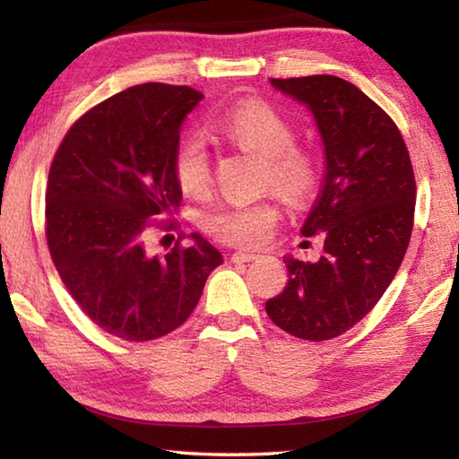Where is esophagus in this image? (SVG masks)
I'll use <instances>...</instances> for the list:
<instances>
[{
  "label": "esophagus",
  "mask_w": 459,
  "mask_h": 459,
  "mask_svg": "<svg viewBox=\"0 0 459 459\" xmlns=\"http://www.w3.org/2000/svg\"><path fill=\"white\" fill-rule=\"evenodd\" d=\"M261 255L259 253H251V251H237L235 255H232V261L235 263H248V261H255L259 259Z\"/></svg>",
  "instance_id": "1"
}]
</instances>
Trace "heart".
I'll return each mask as SVG.
<instances>
[{
	"mask_svg": "<svg viewBox=\"0 0 459 459\" xmlns=\"http://www.w3.org/2000/svg\"><path fill=\"white\" fill-rule=\"evenodd\" d=\"M212 134L238 150L265 158L263 186L291 204L306 202L320 182V161L314 152L293 145V123L267 103L251 100L214 121ZM174 176L184 194L200 198L211 188L212 161L202 139L186 137L174 153ZM279 208L273 200L232 202L202 219V229L214 238L237 247H261L273 235Z\"/></svg>",
	"mask_w": 459,
	"mask_h": 459,
	"instance_id": "b5f03b06",
	"label": "heart"
}]
</instances>
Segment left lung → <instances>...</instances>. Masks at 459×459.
Masks as SVG:
<instances>
[{
    "label": "left lung",
    "mask_w": 459,
    "mask_h": 459,
    "mask_svg": "<svg viewBox=\"0 0 459 459\" xmlns=\"http://www.w3.org/2000/svg\"><path fill=\"white\" fill-rule=\"evenodd\" d=\"M314 115L325 174L301 235L324 238L316 263L285 255V290L265 309L291 336L336 338L383 298L405 257L415 176L397 126L352 82L332 74L269 79Z\"/></svg>",
    "instance_id": "obj_1"
}]
</instances>
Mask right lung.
<instances>
[{"label": "right lung", "instance_id": "1", "mask_svg": "<svg viewBox=\"0 0 459 459\" xmlns=\"http://www.w3.org/2000/svg\"><path fill=\"white\" fill-rule=\"evenodd\" d=\"M202 97L161 82L121 91L68 129L50 166L46 238L54 265L82 312L121 340L174 332L222 263L198 232L164 257L145 247L153 216L180 208L174 153Z\"/></svg>", "mask_w": 459, "mask_h": 459}]
</instances>
